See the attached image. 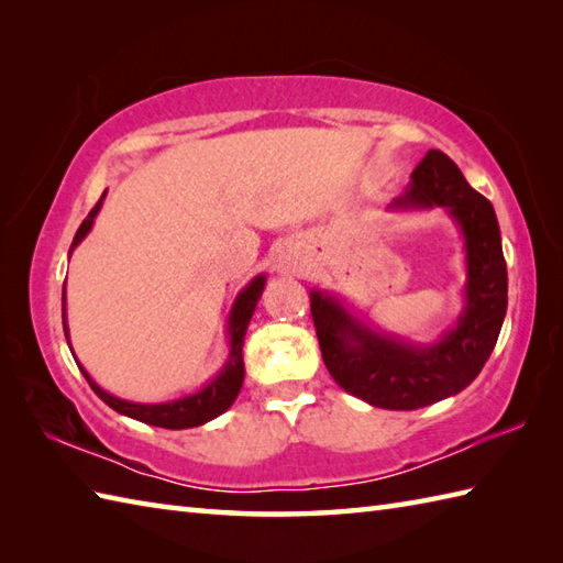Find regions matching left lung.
<instances>
[{
    "mask_svg": "<svg viewBox=\"0 0 563 563\" xmlns=\"http://www.w3.org/2000/svg\"><path fill=\"white\" fill-rule=\"evenodd\" d=\"M389 208H445L464 234L466 285L457 327L438 343L413 345L377 333L336 297L312 290V319L324 365L353 397L379 409L413 411L470 387L504 327L508 271L494 206L466 184L448 154L430 150L406 194Z\"/></svg>",
    "mask_w": 563,
    "mask_h": 563,
    "instance_id": "1",
    "label": "left lung"
}]
</instances>
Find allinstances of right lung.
Listing matches in <instances>:
<instances>
[{
	"mask_svg": "<svg viewBox=\"0 0 563 563\" xmlns=\"http://www.w3.org/2000/svg\"><path fill=\"white\" fill-rule=\"evenodd\" d=\"M103 198H106V190H103V196L99 198L97 206L91 208V212L79 224V230L75 234V242H71V246H69V256H71V251L77 249L81 239L89 234L93 218H97L99 210H101ZM263 288H266V275H256V278L251 280L246 288L236 295V300L232 305V312H230V321H227V336H230V357H227V363L220 369V375L196 394H188V397H184V399H174V401H164V404H135V401L118 399V397H113V394L103 391L97 385V382L89 377L87 369H84L77 363L79 369H81V375L87 377L89 387L97 391V397L103 404H109L111 409L118 411V413H123L128 418H135V421L159 426V428H169V430H184V428H196V426L208 423V421H212V418H218L220 413L230 409V406L236 399L239 389H242V382H244V357H242L244 336H246L249 321H251V317H254V309H256V302H258ZM63 327H65V336H67V343H69V331H67V319H65V285H63ZM71 355H75V353H71Z\"/></svg>",
	"mask_w": 563,
	"mask_h": 563,
	"instance_id": "right-lung-1",
	"label": "right lung"
}]
</instances>
